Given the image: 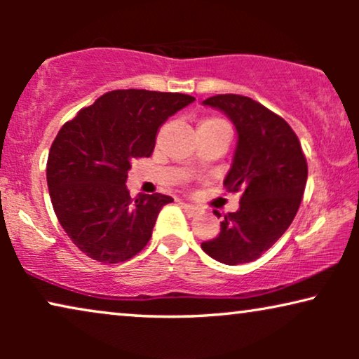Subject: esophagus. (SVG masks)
Wrapping results in <instances>:
<instances>
[{
	"label": "esophagus",
	"instance_id": "obj_1",
	"mask_svg": "<svg viewBox=\"0 0 359 359\" xmlns=\"http://www.w3.org/2000/svg\"><path fill=\"white\" fill-rule=\"evenodd\" d=\"M183 209H184V212L189 215V217H193V215L199 212V208H196L194 204H188V203L183 204Z\"/></svg>",
	"mask_w": 359,
	"mask_h": 359
}]
</instances>
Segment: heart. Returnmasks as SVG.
<instances>
[{
  "label": "heart",
  "instance_id": "1",
  "mask_svg": "<svg viewBox=\"0 0 359 359\" xmlns=\"http://www.w3.org/2000/svg\"><path fill=\"white\" fill-rule=\"evenodd\" d=\"M201 124H225V122L217 119V117H210V119H205L201 122Z\"/></svg>",
  "mask_w": 359,
  "mask_h": 359
}]
</instances>
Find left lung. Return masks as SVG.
Here are the masks:
<instances>
[{
	"instance_id": "left-lung-1",
	"label": "left lung",
	"mask_w": 359,
	"mask_h": 359,
	"mask_svg": "<svg viewBox=\"0 0 359 359\" xmlns=\"http://www.w3.org/2000/svg\"><path fill=\"white\" fill-rule=\"evenodd\" d=\"M203 104L233 122L237 149L224 186L242 198L237 212L220 222L217 237L201 248L230 266L255 262L296 217L307 183L306 156L287 122L252 97L217 95Z\"/></svg>"
}]
</instances>
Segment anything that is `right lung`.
Instances as JSON below:
<instances>
[{
    "label": "right lung",
    "instance_id": "right-lung-1",
    "mask_svg": "<svg viewBox=\"0 0 359 359\" xmlns=\"http://www.w3.org/2000/svg\"><path fill=\"white\" fill-rule=\"evenodd\" d=\"M194 101L181 93L116 90L97 97L58 132L48 151L47 184L72 242L101 263H121L149 243L170 196L130 198L132 161L150 156L158 129Z\"/></svg>",
    "mask_w": 359,
    "mask_h": 359
}]
</instances>
